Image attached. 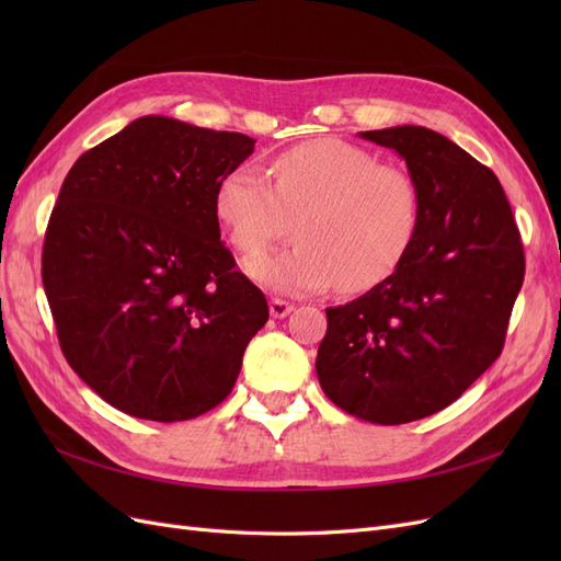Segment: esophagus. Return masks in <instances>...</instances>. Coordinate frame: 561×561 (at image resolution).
I'll use <instances>...</instances> for the list:
<instances>
[{
    "label": "esophagus",
    "mask_w": 561,
    "mask_h": 561,
    "mask_svg": "<svg viewBox=\"0 0 561 561\" xmlns=\"http://www.w3.org/2000/svg\"><path fill=\"white\" fill-rule=\"evenodd\" d=\"M268 309H271V316L274 318H285V316H290L293 313V304L290 301H285V299H278V297H274L268 301Z\"/></svg>",
    "instance_id": "obj_1"
}]
</instances>
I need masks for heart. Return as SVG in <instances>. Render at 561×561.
<instances>
[{
    "label": "heart",
    "instance_id": "b5f03b06",
    "mask_svg": "<svg viewBox=\"0 0 561 561\" xmlns=\"http://www.w3.org/2000/svg\"><path fill=\"white\" fill-rule=\"evenodd\" d=\"M266 178L239 165L219 180L215 215L236 250L257 254L295 219L297 243L245 264L268 290L301 297L336 285L365 293L410 252L421 219L414 178L371 151L325 138L285 149Z\"/></svg>",
    "mask_w": 561,
    "mask_h": 561
}]
</instances>
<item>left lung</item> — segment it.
Segmentation results:
<instances>
[{"instance_id":"left-lung-1","label":"left lung","mask_w":561,"mask_h":561,"mask_svg":"<svg viewBox=\"0 0 561 561\" xmlns=\"http://www.w3.org/2000/svg\"><path fill=\"white\" fill-rule=\"evenodd\" d=\"M396 149L421 196L416 239L383 283L325 309L316 371L344 412L398 426L445 410L494 363L524 280L499 178L423 126L365 130Z\"/></svg>"}]
</instances>
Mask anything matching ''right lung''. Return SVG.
<instances>
[{
    "label": "right lung",
    "mask_w": 561,
    "mask_h": 561,
    "mask_svg": "<svg viewBox=\"0 0 561 561\" xmlns=\"http://www.w3.org/2000/svg\"><path fill=\"white\" fill-rule=\"evenodd\" d=\"M252 149L243 133L142 116L67 173L42 280L67 363L116 410L196 419L239 379L268 304L219 241L215 190Z\"/></svg>",
    "instance_id": "1"
}]
</instances>
